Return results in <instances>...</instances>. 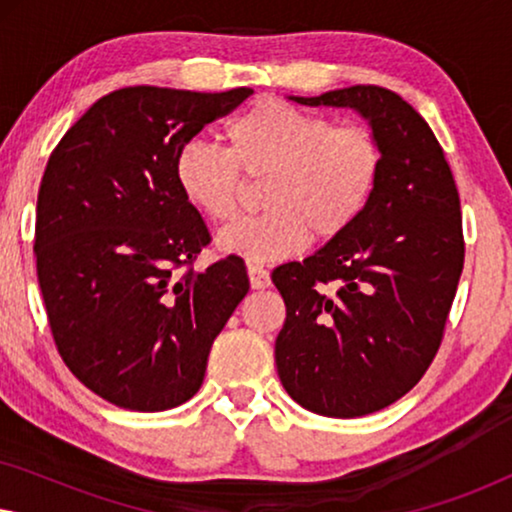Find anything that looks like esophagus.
<instances>
[{
    "mask_svg": "<svg viewBox=\"0 0 512 512\" xmlns=\"http://www.w3.org/2000/svg\"><path fill=\"white\" fill-rule=\"evenodd\" d=\"M247 272H249L251 289H268V286H270V272L265 270L263 265L249 263V265H247Z\"/></svg>",
    "mask_w": 512,
    "mask_h": 512,
    "instance_id": "esophagus-1",
    "label": "esophagus"
}]
</instances>
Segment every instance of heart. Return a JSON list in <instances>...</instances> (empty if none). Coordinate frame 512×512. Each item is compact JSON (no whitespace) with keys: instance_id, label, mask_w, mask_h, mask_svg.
Masks as SVG:
<instances>
[{"instance_id":"b5f03b06","label":"heart","mask_w":512,"mask_h":512,"mask_svg":"<svg viewBox=\"0 0 512 512\" xmlns=\"http://www.w3.org/2000/svg\"><path fill=\"white\" fill-rule=\"evenodd\" d=\"M228 149L188 139L174 156V181L188 205L209 221H233L244 179L265 181L268 214L219 235L223 254L251 263L296 256L314 240L352 230L380 184L384 153L368 125H335L282 97H263L226 128Z\"/></svg>"}]
</instances>
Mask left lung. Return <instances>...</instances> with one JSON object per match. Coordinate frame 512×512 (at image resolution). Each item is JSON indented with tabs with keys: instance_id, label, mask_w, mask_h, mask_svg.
Instances as JSON below:
<instances>
[{
	"instance_id": "8db88e82",
	"label": "left lung",
	"mask_w": 512,
	"mask_h": 512,
	"mask_svg": "<svg viewBox=\"0 0 512 512\" xmlns=\"http://www.w3.org/2000/svg\"><path fill=\"white\" fill-rule=\"evenodd\" d=\"M307 107H352L380 139V184L359 223L272 282L286 305L277 373L324 417H363L408 394L436 359L464 270L461 205L429 123L394 90L352 86Z\"/></svg>"
}]
</instances>
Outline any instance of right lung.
<instances>
[{"mask_svg": "<svg viewBox=\"0 0 512 512\" xmlns=\"http://www.w3.org/2000/svg\"><path fill=\"white\" fill-rule=\"evenodd\" d=\"M254 93L130 86L104 95L48 158L34 254L55 347L125 410L186 403L249 291L240 256L195 270L212 235L174 181V156Z\"/></svg>", "mask_w": 512, "mask_h": 512, "instance_id": "obj_1", "label": "right lung"}]
</instances>
